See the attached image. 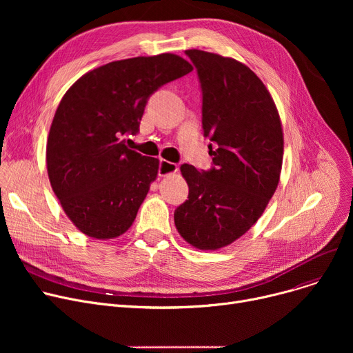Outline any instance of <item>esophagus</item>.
Returning <instances> with one entry per match:
<instances>
[{
    "mask_svg": "<svg viewBox=\"0 0 353 353\" xmlns=\"http://www.w3.org/2000/svg\"><path fill=\"white\" fill-rule=\"evenodd\" d=\"M177 172V164L167 161V160H160L159 163V176H167Z\"/></svg>",
    "mask_w": 353,
    "mask_h": 353,
    "instance_id": "obj_1",
    "label": "esophagus"
}]
</instances>
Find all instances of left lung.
<instances>
[{
	"label": "left lung",
	"mask_w": 353,
	"mask_h": 353,
	"mask_svg": "<svg viewBox=\"0 0 353 353\" xmlns=\"http://www.w3.org/2000/svg\"><path fill=\"white\" fill-rule=\"evenodd\" d=\"M201 90V127L216 144L209 170L181 164L188 200L174 210L181 237L216 250L245 234L262 216L281 177L279 113L256 74L233 59L188 50Z\"/></svg>",
	"instance_id": "obj_1"
}]
</instances>
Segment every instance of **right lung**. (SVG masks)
Returning <instances> with one entry per match:
<instances>
[{"mask_svg":"<svg viewBox=\"0 0 353 353\" xmlns=\"http://www.w3.org/2000/svg\"><path fill=\"white\" fill-rule=\"evenodd\" d=\"M193 67L174 54L108 63L74 83L55 111L47 141L51 188L84 234L113 239L137 216L159 160L128 148L144 107L161 85Z\"/></svg>","mask_w":353,"mask_h":353,"instance_id":"add662e5","label":"right lung"}]
</instances>
